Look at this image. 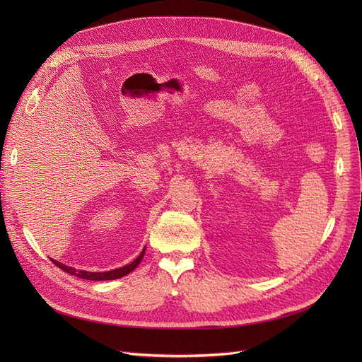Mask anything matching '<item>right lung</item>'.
<instances>
[{"mask_svg": "<svg viewBox=\"0 0 362 362\" xmlns=\"http://www.w3.org/2000/svg\"><path fill=\"white\" fill-rule=\"evenodd\" d=\"M145 255V248L142 250V252L139 254V257L136 259H133L130 264H126L123 265V267L120 269H114V270H110V272H86V270H79V269H74V267H69V265L63 264V262H59L52 259V262L57 265V267H60L63 272L71 274V276H76V277H81V279H86V280H116V279H120L123 276H127L129 273H132L133 270H135L139 262L142 261Z\"/></svg>", "mask_w": 362, "mask_h": 362, "instance_id": "add662e5", "label": "right lung"}]
</instances>
